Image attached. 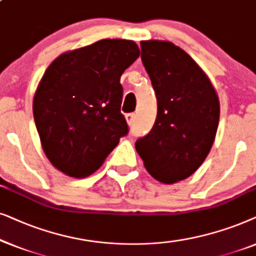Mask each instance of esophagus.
Wrapping results in <instances>:
<instances>
[{"instance_id":"esophagus-1","label":"esophagus","mask_w":256,"mask_h":256,"mask_svg":"<svg viewBox=\"0 0 256 256\" xmlns=\"http://www.w3.org/2000/svg\"><path fill=\"white\" fill-rule=\"evenodd\" d=\"M125 118H126V122H128V124L131 126V125H134V122L136 114H128L125 116Z\"/></svg>"}]
</instances>
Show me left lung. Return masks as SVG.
<instances>
[{"mask_svg":"<svg viewBox=\"0 0 256 256\" xmlns=\"http://www.w3.org/2000/svg\"><path fill=\"white\" fill-rule=\"evenodd\" d=\"M140 46L158 112L136 150L153 178L174 184L192 176L208 156L219 125V98L207 74L182 48L158 40H142Z\"/></svg>","mask_w":256,"mask_h":256,"instance_id":"8db88e82","label":"left lung"}]
</instances>
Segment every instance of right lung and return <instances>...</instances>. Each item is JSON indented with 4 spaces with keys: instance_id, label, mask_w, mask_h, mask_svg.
I'll return each instance as SVG.
<instances>
[{
    "instance_id": "add662e5",
    "label": "right lung",
    "mask_w": 256,
    "mask_h": 256,
    "mask_svg": "<svg viewBox=\"0 0 256 256\" xmlns=\"http://www.w3.org/2000/svg\"><path fill=\"white\" fill-rule=\"evenodd\" d=\"M139 54L134 40H100L48 66L34 96V119L44 153L64 174L90 176L128 134L120 76Z\"/></svg>"
}]
</instances>
